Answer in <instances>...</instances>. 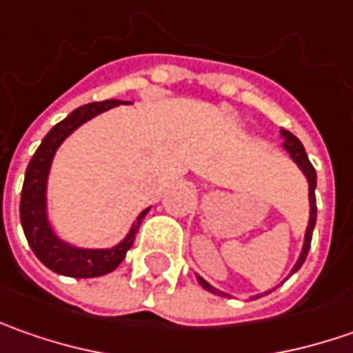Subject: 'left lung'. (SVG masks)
Segmentation results:
<instances>
[{"mask_svg":"<svg viewBox=\"0 0 353 353\" xmlns=\"http://www.w3.org/2000/svg\"><path fill=\"white\" fill-rule=\"evenodd\" d=\"M281 139H283V149L291 155V159L296 163V167L303 170V174L306 176V183H308V204H310V216H308V225H306V232H305V241H303V250H301V255H299V259H296V263L291 269V275L292 273H296L303 263H305L306 255H308V250H310V241H312V232H314V225H316V196H314V188H316V170L314 167L310 165V161H308V155H306L305 147H303V143L299 141V137H294L291 131H287V129H281ZM289 275V277H291ZM196 281L198 285L202 287V289H206V291L214 292V294H220V296H230L228 292L220 291V289H216V287H212L210 283L206 281V279H202L196 273ZM271 291H275V289H271ZM271 291H265L261 294H255V296H251V299H259V296H263V294H269Z\"/></svg>","mask_w":353,"mask_h":353,"instance_id":"8db88e82","label":"left lung"}]
</instances>
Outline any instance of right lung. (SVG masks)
Segmentation results:
<instances>
[{
    "label": "right lung",
    "instance_id": "add662e5",
    "mask_svg": "<svg viewBox=\"0 0 353 353\" xmlns=\"http://www.w3.org/2000/svg\"><path fill=\"white\" fill-rule=\"evenodd\" d=\"M129 102L123 100H105V102H92L76 108L72 114L57 123L45 135L43 143L34 151L33 159L25 172V183L21 190L19 216L25 237L39 257V261L47 265L50 271L64 275V277L90 279L102 277L105 273H112L117 265L125 259V253L131 250L135 234L141 225L143 218L147 216L149 208L135 218V222L129 228L128 236L112 248H80L66 239H62L57 230L50 224L48 218V174L52 167V159L57 155L59 147L70 137L76 129L84 125L86 121L100 116L103 112L125 105Z\"/></svg>",
    "mask_w": 353,
    "mask_h": 353
}]
</instances>
